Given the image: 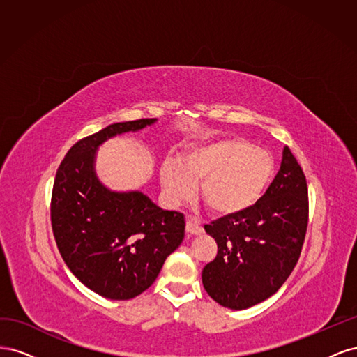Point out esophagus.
<instances>
[{"instance_id":"esophagus-1","label":"esophagus","mask_w":357,"mask_h":357,"mask_svg":"<svg viewBox=\"0 0 357 357\" xmlns=\"http://www.w3.org/2000/svg\"><path fill=\"white\" fill-rule=\"evenodd\" d=\"M202 231H204L202 226L198 222L192 220V219H188V222H186V232L189 235H199V234H202Z\"/></svg>"}]
</instances>
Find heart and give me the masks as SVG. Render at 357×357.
<instances>
[{"label": "heart", "mask_w": 357, "mask_h": 357, "mask_svg": "<svg viewBox=\"0 0 357 357\" xmlns=\"http://www.w3.org/2000/svg\"><path fill=\"white\" fill-rule=\"evenodd\" d=\"M275 174L271 153L241 137H229L208 144L189 147L180 162L165 159L159 177L164 197L178 204L198 195L219 218L241 214L262 199Z\"/></svg>", "instance_id": "heart-1"}]
</instances>
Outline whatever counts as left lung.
Returning a JSON list of instances; mask_svg holds the SVG:
<instances>
[{
	"label": "left lung",
	"mask_w": 357,
	"mask_h": 357,
	"mask_svg": "<svg viewBox=\"0 0 357 357\" xmlns=\"http://www.w3.org/2000/svg\"><path fill=\"white\" fill-rule=\"evenodd\" d=\"M307 225V178L284 147L282 167L255 207L204 226L218 243V256L202 269L204 289L231 310L268 299L294 271Z\"/></svg>",
	"instance_id": "left-lung-1"
}]
</instances>
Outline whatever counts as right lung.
<instances>
[{
	"mask_svg": "<svg viewBox=\"0 0 357 357\" xmlns=\"http://www.w3.org/2000/svg\"><path fill=\"white\" fill-rule=\"evenodd\" d=\"M156 119L119 122L75 143L61 162L50 219L59 253L80 282L104 298L125 301L153 284L185 238V215L159 208L143 192H112L95 174L96 149Z\"/></svg>",
	"mask_w": 357,
	"mask_h": 357,
	"instance_id": "obj_1",
	"label": "right lung"
}]
</instances>
